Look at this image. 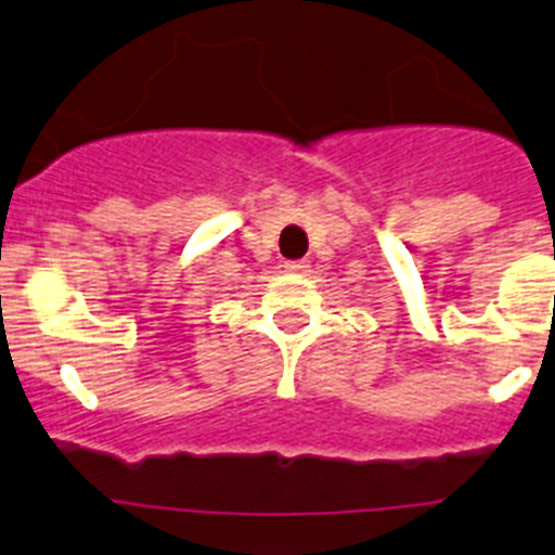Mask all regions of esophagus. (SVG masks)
Listing matches in <instances>:
<instances>
[{
    "mask_svg": "<svg viewBox=\"0 0 555 555\" xmlns=\"http://www.w3.org/2000/svg\"><path fill=\"white\" fill-rule=\"evenodd\" d=\"M283 269H286V272H294V274H306L308 269H311V263H308V261H286V263H283Z\"/></svg>",
    "mask_w": 555,
    "mask_h": 555,
    "instance_id": "1",
    "label": "esophagus"
}]
</instances>
